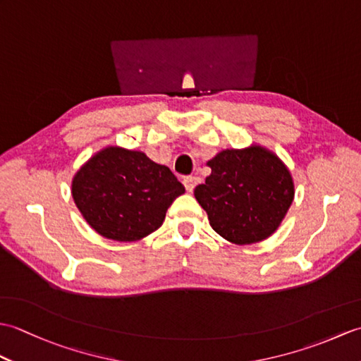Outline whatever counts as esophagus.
Instances as JSON below:
<instances>
[{
  "instance_id": "1",
  "label": "esophagus",
  "mask_w": 361,
  "mask_h": 361,
  "mask_svg": "<svg viewBox=\"0 0 361 361\" xmlns=\"http://www.w3.org/2000/svg\"><path fill=\"white\" fill-rule=\"evenodd\" d=\"M185 188H186V190L188 192H192V190L195 189V186L198 185V183H200V176H197V175H194V176H186L185 178Z\"/></svg>"
}]
</instances>
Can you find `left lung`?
Wrapping results in <instances>:
<instances>
[{
	"mask_svg": "<svg viewBox=\"0 0 361 361\" xmlns=\"http://www.w3.org/2000/svg\"><path fill=\"white\" fill-rule=\"evenodd\" d=\"M206 164L211 175L194 195L214 231L234 245L257 243L274 234L295 198L286 163L264 145L251 144L221 150Z\"/></svg>",
	"mask_w": 361,
	"mask_h": 361,
	"instance_id": "1",
	"label": "left lung"
}]
</instances>
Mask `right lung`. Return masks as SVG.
<instances>
[{
    "instance_id": "obj_1",
    "label": "right lung",
    "mask_w": 361,
    "mask_h": 361,
    "mask_svg": "<svg viewBox=\"0 0 361 361\" xmlns=\"http://www.w3.org/2000/svg\"><path fill=\"white\" fill-rule=\"evenodd\" d=\"M71 194L97 234L137 242L163 225L169 206L185 194V186L144 152L106 145L74 173Z\"/></svg>"
}]
</instances>
